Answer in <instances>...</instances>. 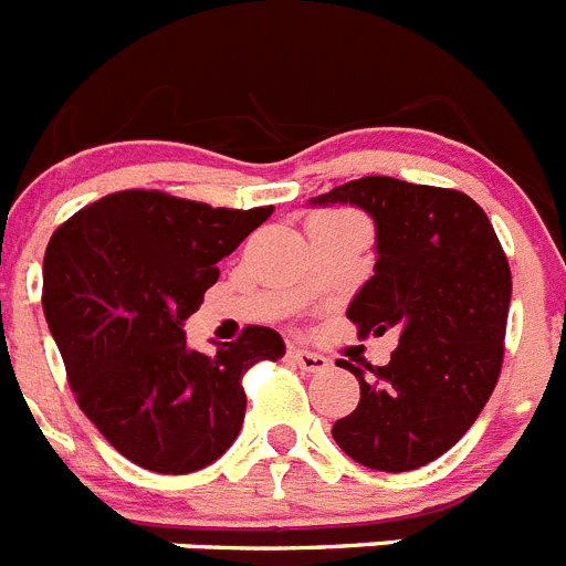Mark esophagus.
Here are the masks:
<instances>
[{
    "mask_svg": "<svg viewBox=\"0 0 566 566\" xmlns=\"http://www.w3.org/2000/svg\"><path fill=\"white\" fill-rule=\"evenodd\" d=\"M292 359L308 374H323L328 368V357L317 352H306V348H292Z\"/></svg>",
    "mask_w": 566,
    "mask_h": 566,
    "instance_id": "esophagus-1",
    "label": "esophagus"
}]
</instances>
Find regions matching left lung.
Returning <instances> with one entry per match:
<instances>
[{"label":"left lung","mask_w":566,"mask_h":566,"mask_svg":"<svg viewBox=\"0 0 566 566\" xmlns=\"http://www.w3.org/2000/svg\"><path fill=\"white\" fill-rule=\"evenodd\" d=\"M312 203L371 214L374 277L345 314L363 337L399 334L391 363H337L359 379V405L334 422V442L371 470L422 468L468 433L499 382L513 292L502 243L464 192L388 175L348 181Z\"/></svg>","instance_id":"left-lung-1"}]
</instances>
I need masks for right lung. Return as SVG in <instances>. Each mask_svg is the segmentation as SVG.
<instances>
[{
    "mask_svg": "<svg viewBox=\"0 0 566 566\" xmlns=\"http://www.w3.org/2000/svg\"><path fill=\"white\" fill-rule=\"evenodd\" d=\"M269 214L272 207L214 209L124 189L78 209L50 238V334L78 408L129 462L172 476L212 464L243 424V374L286 354L263 326H247L212 357L184 334L218 283V263Z\"/></svg>",
    "mask_w": 566,
    "mask_h": 566,
    "instance_id": "1",
    "label": "right lung"
}]
</instances>
